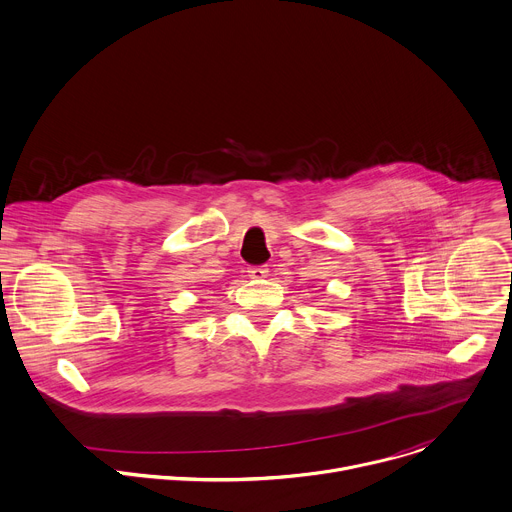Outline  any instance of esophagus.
<instances>
[{"instance_id":"obj_1","label":"esophagus","mask_w":512,"mask_h":512,"mask_svg":"<svg viewBox=\"0 0 512 512\" xmlns=\"http://www.w3.org/2000/svg\"><path fill=\"white\" fill-rule=\"evenodd\" d=\"M269 275V269L265 267V265H257V267H249V277L251 279H263V277H267Z\"/></svg>"}]
</instances>
